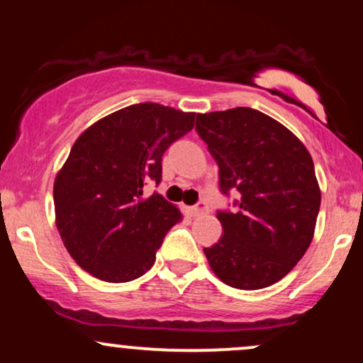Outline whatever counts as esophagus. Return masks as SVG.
<instances>
[{
    "label": "esophagus",
    "instance_id": "1",
    "mask_svg": "<svg viewBox=\"0 0 363 363\" xmlns=\"http://www.w3.org/2000/svg\"><path fill=\"white\" fill-rule=\"evenodd\" d=\"M206 211H208V205L205 201H199L198 205L191 208V215H193V216H199V215L206 213Z\"/></svg>",
    "mask_w": 363,
    "mask_h": 363
}]
</instances>
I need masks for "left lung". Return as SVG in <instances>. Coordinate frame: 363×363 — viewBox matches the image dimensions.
I'll return each instance as SVG.
<instances>
[{"label":"left lung","mask_w":363,"mask_h":363,"mask_svg":"<svg viewBox=\"0 0 363 363\" xmlns=\"http://www.w3.org/2000/svg\"><path fill=\"white\" fill-rule=\"evenodd\" d=\"M196 131L218 165L223 235L205 247L216 277L240 290L273 285L302 259L314 235L320 191L314 162L283 124L251 107L196 116Z\"/></svg>","instance_id":"1"}]
</instances>
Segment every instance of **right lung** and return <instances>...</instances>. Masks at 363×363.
Instances as JSON below:
<instances>
[{"label": "right lung", "instance_id": "right-lung-1", "mask_svg": "<svg viewBox=\"0 0 363 363\" xmlns=\"http://www.w3.org/2000/svg\"><path fill=\"white\" fill-rule=\"evenodd\" d=\"M194 126V112L143 102L112 112L82 133L54 181L60 235L85 272L131 281L155 262L165 235L182 220L164 196L162 157Z\"/></svg>", "mask_w": 363, "mask_h": 363}]
</instances>
